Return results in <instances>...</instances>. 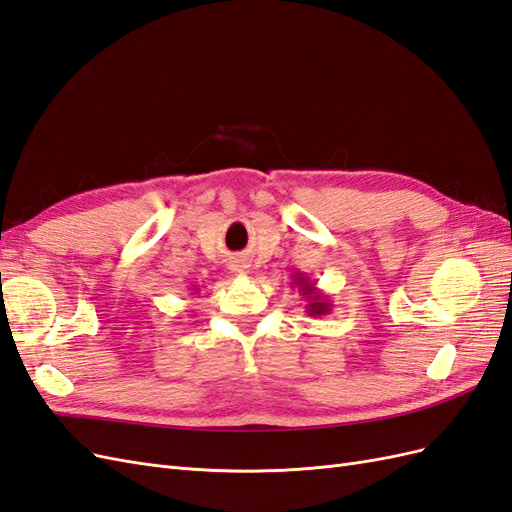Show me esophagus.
Listing matches in <instances>:
<instances>
[{"label": "esophagus", "instance_id": "obj_1", "mask_svg": "<svg viewBox=\"0 0 512 512\" xmlns=\"http://www.w3.org/2000/svg\"><path fill=\"white\" fill-rule=\"evenodd\" d=\"M230 271L237 273V275H245L247 271H250V265H247L243 258H235L230 262Z\"/></svg>", "mask_w": 512, "mask_h": 512}]
</instances>
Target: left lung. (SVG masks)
Listing matches in <instances>:
<instances>
[{
  "label": "left lung",
  "mask_w": 512,
  "mask_h": 512,
  "mask_svg": "<svg viewBox=\"0 0 512 512\" xmlns=\"http://www.w3.org/2000/svg\"><path fill=\"white\" fill-rule=\"evenodd\" d=\"M292 284L299 288V292L303 294V299L307 301L305 312L309 316H327V314H331L333 303L329 299V294H324L322 290H318L312 280H307V275L297 273L292 277Z\"/></svg>",
  "instance_id": "1"
}]
</instances>
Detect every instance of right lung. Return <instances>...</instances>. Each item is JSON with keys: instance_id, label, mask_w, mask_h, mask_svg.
<instances>
[{"instance_id": "obj_1", "label": "right lung", "mask_w": 512, "mask_h": 512, "mask_svg": "<svg viewBox=\"0 0 512 512\" xmlns=\"http://www.w3.org/2000/svg\"><path fill=\"white\" fill-rule=\"evenodd\" d=\"M194 290H196V288H194Z\"/></svg>"}]
</instances>
